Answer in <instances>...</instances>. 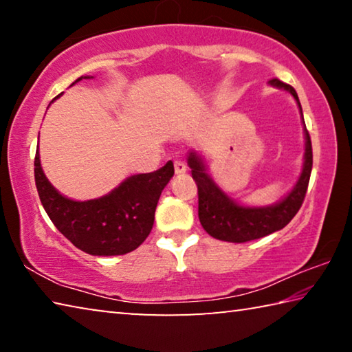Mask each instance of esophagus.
<instances>
[{
  "mask_svg": "<svg viewBox=\"0 0 352 352\" xmlns=\"http://www.w3.org/2000/svg\"><path fill=\"white\" fill-rule=\"evenodd\" d=\"M174 169H175V175H183V174H186V170H188L183 162H175Z\"/></svg>",
  "mask_w": 352,
  "mask_h": 352,
  "instance_id": "esophagus-1",
  "label": "esophagus"
}]
</instances>
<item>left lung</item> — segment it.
Returning <instances> with one entry per match:
<instances>
[{"instance_id":"left-lung-1","label":"left lung","mask_w":352,"mask_h":352,"mask_svg":"<svg viewBox=\"0 0 352 352\" xmlns=\"http://www.w3.org/2000/svg\"><path fill=\"white\" fill-rule=\"evenodd\" d=\"M272 87L289 91L296 100L305 132V162L301 174L290 192L276 204L267 206H247L237 204L208 174L206 164L197 151H189L188 166L199 189V219L205 231L214 239L225 242H248L283 230L300 210L305 200L312 172V144L306 129L302 109L296 91L287 83L272 79Z\"/></svg>"}]
</instances>
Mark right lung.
<instances>
[{"label":"right lung","mask_w":352,"mask_h":352,"mask_svg":"<svg viewBox=\"0 0 352 352\" xmlns=\"http://www.w3.org/2000/svg\"><path fill=\"white\" fill-rule=\"evenodd\" d=\"M82 79L91 77L82 76L76 82ZM34 175L46 214L74 247L93 256H118L133 252L151 233L160 195L174 177V163L130 175L111 192L85 201L65 197L52 186L41 169L38 148Z\"/></svg>","instance_id":"obj_1"}]
</instances>
